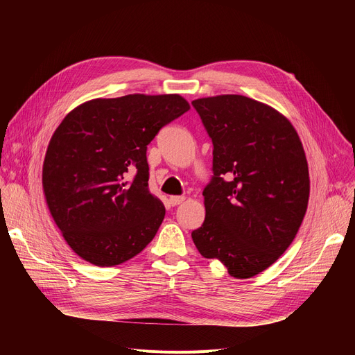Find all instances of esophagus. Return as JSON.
<instances>
[{"label":"esophagus","mask_w":355,"mask_h":355,"mask_svg":"<svg viewBox=\"0 0 355 355\" xmlns=\"http://www.w3.org/2000/svg\"><path fill=\"white\" fill-rule=\"evenodd\" d=\"M185 200V197L184 196H171L170 197V202H171V206H178V204H181L182 201Z\"/></svg>","instance_id":"34e87169"}]
</instances>
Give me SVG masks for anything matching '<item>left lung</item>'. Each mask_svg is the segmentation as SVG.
I'll return each instance as SVG.
<instances>
[{"label": "left lung", "mask_w": 355, "mask_h": 355, "mask_svg": "<svg viewBox=\"0 0 355 355\" xmlns=\"http://www.w3.org/2000/svg\"><path fill=\"white\" fill-rule=\"evenodd\" d=\"M213 142L206 218L191 233L201 256L237 279L268 269L291 246L309 198L302 142L273 107L241 95L193 101Z\"/></svg>", "instance_id": "8db88e82"}]
</instances>
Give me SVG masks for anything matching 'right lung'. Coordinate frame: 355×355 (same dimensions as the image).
Wrapping results in <instances>:
<instances>
[{"label": "right lung", "instance_id": "1", "mask_svg": "<svg viewBox=\"0 0 355 355\" xmlns=\"http://www.w3.org/2000/svg\"><path fill=\"white\" fill-rule=\"evenodd\" d=\"M189 109L180 95L93 99L54 130L43 190L67 245L86 262L121 265L155 237L165 209L148 189L146 145Z\"/></svg>", "mask_w": 355, "mask_h": 355}]
</instances>
